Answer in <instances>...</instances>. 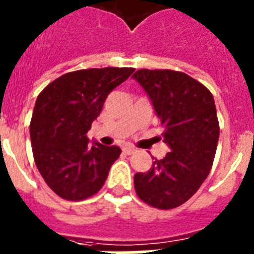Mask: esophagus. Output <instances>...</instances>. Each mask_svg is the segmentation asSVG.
<instances>
[{"mask_svg":"<svg viewBox=\"0 0 254 254\" xmlns=\"http://www.w3.org/2000/svg\"><path fill=\"white\" fill-rule=\"evenodd\" d=\"M135 151H136V149L133 148V147H131V145H126V147H123V152H125V154H127V155L133 154Z\"/></svg>","mask_w":254,"mask_h":254,"instance_id":"obj_1","label":"esophagus"}]
</instances>
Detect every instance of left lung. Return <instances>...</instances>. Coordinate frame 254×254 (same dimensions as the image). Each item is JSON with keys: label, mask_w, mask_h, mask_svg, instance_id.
Returning <instances> with one entry per match:
<instances>
[{"label": "left lung", "mask_w": 254, "mask_h": 254, "mask_svg": "<svg viewBox=\"0 0 254 254\" xmlns=\"http://www.w3.org/2000/svg\"><path fill=\"white\" fill-rule=\"evenodd\" d=\"M132 78L144 88L170 152L137 172V196L151 207L172 209L193 196L213 164L220 127L211 91L184 72L137 70Z\"/></svg>", "instance_id": "1"}]
</instances>
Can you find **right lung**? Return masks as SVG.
<instances>
[{
    "mask_svg": "<svg viewBox=\"0 0 254 254\" xmlns=\"http://www.w3.org/2000/svg\"><path fill=\"white\" fill-rule=\"evenodd\" d=\"M135 71L131 67L87 68L64 74L37 98L30 122L35 166L46 184L64 200H84L103 187L121 148L86 133L106 98Z\"/></svg>",
    "mask_w": 254,
    "mask_h": 254,
    "instance_id": "add662e5",
    "label": "right lung"
}]
</instances>
